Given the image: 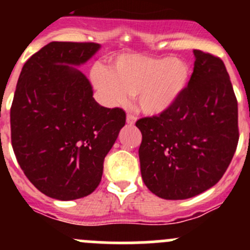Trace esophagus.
<instances>
[{"mask_svg": "<svg viewBox=\"0 0 250 250\" xmlns=\"http://www.w3.org/2000/svg\"><path fill=\"white\" fill-rule=\"evenodd\" d=\"M135 120H137V118H135L134 116H133V115H128L127 118H125V122H127V125H133L135 123Z\"/></svg>", "mask_w": 250, "mask_h": 250, "instance_id": "34e87169", "label": "esophagus"}]
</instances>
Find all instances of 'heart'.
I'll list each match as a JSON object with an SVG mask.
<instances>
[{"label":"heart","mask_w":250,"mask_h":250,"mask_svg":"<svg viewBox=\"0 0 250 250\" xmlns=\"http://www.w3.org/2000/svg\"><path fill=\"white\" fill-rule=\"evenodd\" d=\"M92 81L106 105H122L129 94L135 95L139 111L158 116L172 109L185 92L190 67L180 58L122 54L111 62L109 69L93 67Z\"/></svg>","instance_id":"heart-1"}]
</instances>
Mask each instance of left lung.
<instances>
[{
	"label": "left lung",
	"mask_w": 250,
	"mask_h": 250,
	"mask_svg": "<svg viewBox=\"0 0 250 250\" xmlns=\"http://www.w3.org/2000/svg\"><path fill=\"white\" fill-rule=\"evenodd\" d=\"M193 55L192 76L176 104L135 123L143 135L141 178L165 200L195 197L215 185L238 144V106L225 64L202 50Z\"/></svg>",
	"instance_id": "left-lung-1"
}]
</instances>
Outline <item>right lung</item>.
Masks as SVG:
<instances>
[{
	"label": "right lung",
	"mask_w": 250,
	"mask_h": 250,
	"mask_svg": "<svg viewBox=\"0 0 250 250\" xmlns=\"http://www.w3.org/2000/svg\"><path fill=\"white\" fill-rule=\"evenodd\" d=\"M98 43L50 42L22 66L11 107L12 146L32 185L72 201L99 185L104 158L125 125V111L100 106L77 69Z\"/></svg>",
	"instance_id": "right-lung-1"
}]
</instances>
